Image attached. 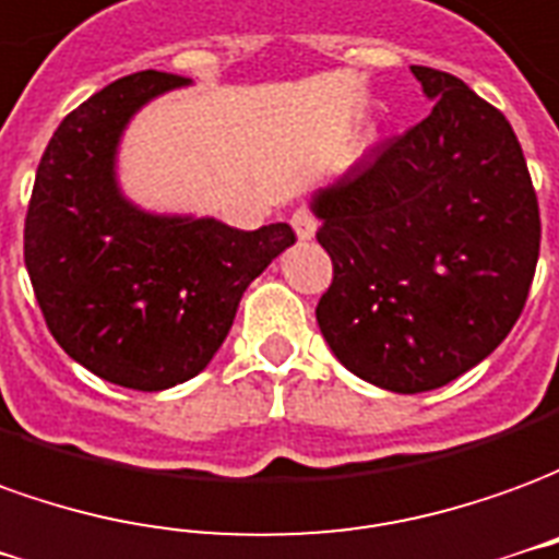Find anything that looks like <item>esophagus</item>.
Listing matches in <instances>:
<instances>
[{"instance_id":"1","label":"esophagus","mask_w":559,"mask_h":559,"mask_svg":"<svg viewBox=\"0 0 559 559\" xmlns=\"http://www.w3.org/2000/svg\"><path fill=\"white\" fill-rule=\"evenodd\" d=\"M292 228H295L298 240H312V237H316V219H312L310 210H295V213H292Z\"/></svg>"}]
</instances>
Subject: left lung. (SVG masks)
I'll return each mask as SVG.
<instances>
[{"label": "left lung", "instance_id": "left-lung-1", "mask_svg": "<svg viewBox=\"0 0 559 559\" xmlns=\"http://www.w3.org/2000/svg\"><path fill=\"white\" fill-rule=\"evenodd\" d=\"M433 110L310 201L334 283L316 322L349 373L394 394L449 385L500 346L539 261V204L500 110L413 66Z\"/></svg>", "mask_w": 559, "mask_h": 559}]
</instances>
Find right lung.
<instances>
[{
	"instance_id": "add662e5",
	"label": "right lung",
	"mask_w": 559,
	"mask_h": 559,
	"mask_svg": "<svg viewBox=\"0 0 559 559\" xmlns=\"http://www.w3.org/2000/svg\"><path fill=\"white\" fill-rule=\"evenodd\" d=\"M186 83L138 71L71 110L41 156L23 231L50 334L90 373L134 391H165L201 373L249 283L295 243L286 223L240 231L126 198L122 134L144 105Z\"/></svg>"
}]
</instances>
